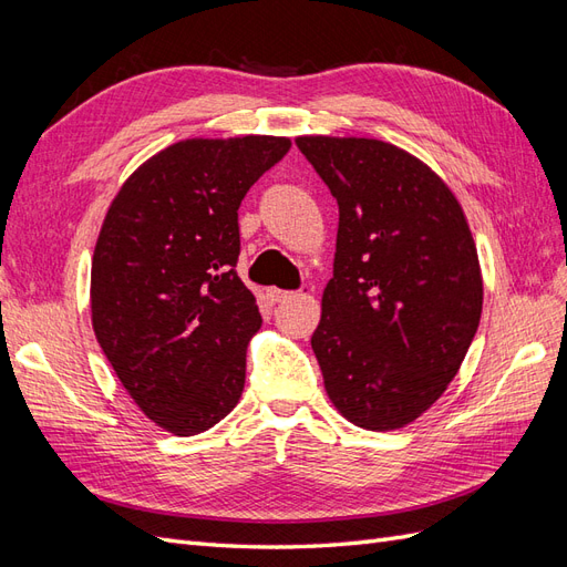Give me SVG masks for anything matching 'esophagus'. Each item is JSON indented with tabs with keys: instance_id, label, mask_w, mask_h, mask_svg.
Wrapping results in <instances>:
<instances>
[{
	"instance_id": "obj_1",
	"label": "esophagus",
	"mask_w": 567,
	"mask_h": 567,
	"mask_svg": "<svg viewBox=\"0 0 567 567\" xmlns=\"http://www.w3.org/2000/svg\"><path fill=\"white\" fill-rule=\"evenodd\" d=\"M286 298H290V290H281V288H269V290H267V300L274 302V305L286 300Z\"/></svg>"
}]
</instances>
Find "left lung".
I'll use <instances>...</instances> for the list:
<instances>
[{"label": "left lung", "mask_w": 567, "mask_h": 567, "mask_svg": "<svg viewBox=\"0 0 567 567\" xmlns=\"http://www.w3.org/2000/svg\"><path fill=\"white\" fill-rule=\"evenodd\" d=\"M338 200L333 279L312 350L336 409L367 431L419 419L447 390L483 312L458 200L411 153L359 136H298Z\"/></svg>", "instance_id": "left-lung-1"}]
</instances>
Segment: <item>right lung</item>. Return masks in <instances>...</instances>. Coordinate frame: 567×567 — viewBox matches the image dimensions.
Returning a JSON list of instances; mask_svg holds the SVG:
<instances>
[{"label":"right lung","mask_w":567,"mask_h":567,"mask_svg":"<svg viewBox=\"0 0 567 567\" xmlns=\"http://www.w3.org/2000/svg\"><path fill=\"white\" fill-rule=\"evenodd\" d=\"M290 148L286 136L186 140L123 184L92 260V323L144 414L188 437L236 406L262 323L238 279V205Z\"/></svg>","instance_id":"1"}]
</instances>
